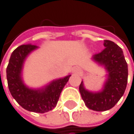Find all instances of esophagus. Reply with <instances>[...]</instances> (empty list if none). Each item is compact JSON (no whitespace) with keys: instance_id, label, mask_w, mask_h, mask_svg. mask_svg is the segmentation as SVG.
I'll use <instances>...</instances> for the list:
<instances>
[{"instance_id":"obj_1","label":"esophagus","mask_w":134,"mask_h":134,"mask_svg":"<svg viewBox=\"0 0 134 134\" xmlns=\"http://www.w3.org/2000/svg\"><path fill=\"white\" fill-rule=\"evenodd\" d=\"M80 70L78 68H72V72H74V73H80Z\"/></svg>"}]
</instances>
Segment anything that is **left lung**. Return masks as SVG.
Instances as JSON below:
<instances>
[{
	"label": "left lung",
	"instance_id": "left-lung-1",
	"mask_svg": "<svg viewBox=\"0 0 134 134\" xmlns=\"http://www.w3.org/2000/svg\"><path fill=\"white\" fill-rule=\"evenodd\" d=\"M104 46L105 48L92 58L107 71L103 88L99 92H91L85 88L83 81L79 88L85 105L97 112L114 107L124 95L128 81V65L121 48L109 40H104Z\"/></svg>",
	"mask_w": 134,
	"mask_h": 134
}]
</instances>
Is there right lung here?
<instances>
[{"label":"right lung","instance_id":"add662e5","mask_svg":"<svg viewBox=\"0 0 134 134\" xmlns=\"http://www.w3.org/2000/svg\"><path fill=\"white\" fill-rule=\"evenodd\" d=\"M38 48L35 45L26 44L15 49L6 68V76L12 96L23 109L30 112L44 113L54 109L71 75L54 80L40 88H32L25 85L22 80L24 63L28 55Z\"/></svg>","mask_w":134,"mask_h":134}]
</instances>
